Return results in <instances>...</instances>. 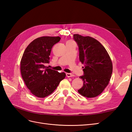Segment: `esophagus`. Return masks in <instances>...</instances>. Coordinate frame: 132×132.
<instances>
[{
	"mask_svg": "<svg viewBox=\"0 0 132 132\" xmlns=\"http://www.w3.org/2000/svg\"><path fill=\"white\" fill-rule=\"evenodd\" d=\"M66 76H67V77H73L74 75H72V73H66Z\"/></svg>",
	"mask_w": 132,
	"mask_h": 132,
	"instance_id": "1",
	"label": "esophagus"
}]
</instances>
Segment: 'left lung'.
<instances>
[{"label": "left lung", "mask_w": 132, "mask_h": 132, "mask_svg": "<svg viewBox=\"0 0 132 132\" xmlns=\"http://www.w3.org/2000/svg\"><path fill=\"white\" fill-rule=\"evenodd\" d=\"M79 48V60L84 63V74L80 76L83 87L78 90L82 95L94 97L108 86L112 73V63L107 51L99 41L90 37L73 35Z\"/></svg>", "instance_id": "1"}]
</instances>
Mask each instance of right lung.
I'll list each match as a JSON object with an SVG mask.
<instances>
[{"label": "right lung", "mask_w": 132, "mask_h": 132, "mask_svg": "<svg viewBox=\"0 0 132 132\" xmlns=\"http://www.w3.org/2000/svg\"><path fill=\"white\" fill-rule=\"evenodd\" d=\"M59 37H42L33 40L25 49L20 63L22 77L31 93L38 97L51 94L66 77L64 72L49 69L53 46L60 40Z\"/></svg>", "instance_id": "right-lung-1"}]
</instances>
